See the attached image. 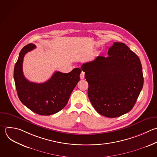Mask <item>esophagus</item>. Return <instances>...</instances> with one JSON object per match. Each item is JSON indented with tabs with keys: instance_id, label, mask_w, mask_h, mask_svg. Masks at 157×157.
<instances>
[{
	"instance_id": "obj_1",
	"label": "esophagus",
	"mask_w": 157,
	"mask_h": 157,
	"mask_svg": "<svg viewBox=\"0 0 157 157\" xmlns=\"http://www.w3.org/2000/svg\"><path fill=\"white\" fill-rule=\"evenodd\" d=\"M80 77L81 79H83L85 78V73L83 72H82L81 74H80Z\"/></svg>"
}]
</instances>
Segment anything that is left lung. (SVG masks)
Masks as SVG:
<instances>
[{"mask_svg":"<svg viewBox=\"0 0 157 157\" xmlns=\"http://www.w3.org/2000/svg\"><path fill=\"white\" fill-rule=\"evenodd\" d=\"M107 57L98 56L82 64L88 83V95L101 115L115 118L130 111L144 84L139 57L123 43L114 42Z\"/></svg>","mask_w":157,"mask_h":157,"instance_id":"1","label":"left lung"}]
</instances>
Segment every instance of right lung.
Listing matches in <instances>:
<instances>
[{
    "label": "right lung",
    "instance_id": "obj_1",
    "mask_svg": "<svg viewBox=\"0 0 157 157\" xmlns=\"http://www.w3.org/2000/svg\"><path fill=\"white\" fill-rule=\"evenodd\" d=\"M36 48L33 44L21 50L14 67V80L21 102L33 112L41 115H50L62 110L80 80L82 70L75 68L69 73L56 71L42 83L31 82L24 76L23 63L25 55Z\"/></svg>",
    "mask_w": 157,
    "mask_h": 157
}]
</instances>
